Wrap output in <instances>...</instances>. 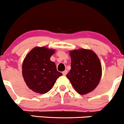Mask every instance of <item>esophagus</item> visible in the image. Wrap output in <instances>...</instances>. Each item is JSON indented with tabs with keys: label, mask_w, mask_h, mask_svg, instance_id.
<instances>
[{
	"label": "esophagus",
	"mask_w": 124,
	"mask_h": 124,
	"mask_svg": "<svg viewBox=\"0 0 124 124\" xmlns=\"http://www.w3.org/2000/svg\"><path fill=\"white\" fill-rule=\"evenodd\" d=\"M68 70H64V71H63V72H62V73H63V75H66L67 74H68Z\"/></svg>",
	"instance_id": "34e87169"
}]
</instances>
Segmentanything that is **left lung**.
<instances>
[{
  "label": "left lung",
  "mask_w": 124,
  "mask_h": 124,
  "mask_svg": "<svg viewBox=\"0 0 124 124\" xmlns=\"http://www.w3.org/2000/svg\"><path fill=\"white\" fill-rule=\"evenodd\" d=\"M71 69L66 75L72 85L80 94H86L98 85L102 66L98 56L92 50L81 49L70 52Z\"/></svg>",
  "instance_id": "8db88e82"
}]
</instances>
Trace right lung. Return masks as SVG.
Listing matches in <instances>:
<instances>
[{"mask_svg":"<svg viewBox=\"0 0 124 124\" xmlns=\"http://www.w3.org/2000/svg\"><path fill=\"white\" fill-rule=\"evenodd\" d=\"M55 50L44 47L33 49L25 58L22 75L30 89L35 93L45 94L51 89L59 77L55 63L50 60Z\"/></svg>","mask_w":124,"mask_h":124,"instance_id":"right-lung-1","label":"right lung"}]
</instances>
